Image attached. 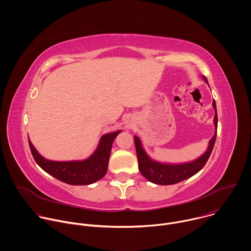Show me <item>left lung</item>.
<instances>
[{
  "label": "left lung",
  "mask_w": 251,
  "mask_h": 251,
  "mask_svg": "<svg viewBox=\"0 0 251 251\" xmlns=\"http://www.w3.org/2000/svg\"><path fill=\"white\" fill-rule=\"evenodd\" d=\"M203 80L207 83V79L205 76H202ZM212 106L215 110L213 123L215 127V133L213 137L210 139L208 143V147L203 154H201L199 158L180 164H171V163H161L151 159L148 153L143 148L141 140L135 136V145L136 152L138 156L139 169L141 174L152 183L160 184V185H171L180 182L184 179H187L203 168L207 159L210 156V153L214 147L216 133H217V111H216V103L215 100H212Z\"/></svg>",
  "instance_id": "8db88e82"
}]
</instances>
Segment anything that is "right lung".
<instances>
[{
  "mask_svg": "<svg viewBox=\"0 0 251 251\" xmlns=\"http://www.w3.org/2000/svg\"><path fill=\"white\" fill-rule=\"evenodd\" d=\"M119 133L121 130L103 135L96 151L87 159L81 161H51L46 159L35 149L30 139L28 140L35 161L45 172L71 185H88L98 181L106 174L112 143Z\"/></svg>",
  "mask_w": 251,
  "mask_h": 251,
  "instance_id": "obj_1",
  "label": "right lung"
}]
</instances>
